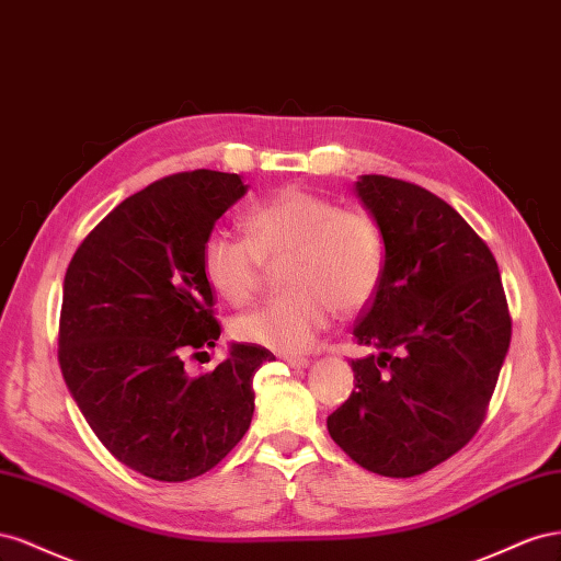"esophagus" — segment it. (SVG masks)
<instances>
[{"instance_id": "esophagus-1", "label": "esophagus", "mask_w": 561, "mask_h": 561, "mask_svg": "<svg viewBox=\"0 0 561 561\" xmlns=\"http://www.w3.org/2000/svg\"><path fill=\"white\" fill-rule=\"evenodd\" d=\"M282 362L294 366V369H306V366H310V359L308 357H300V355H284Z\"/></svg>"}]
</instances>
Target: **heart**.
<instances>
[{
	"label": "heart",
	"mask_w": 561,
	"mask_h": 561,
	"mask_svg": "<svg viewBox=\"0 0 561 561\" xmlns=\"http://www.w3.org/2000/svg\"><path fill=\"white\" fill-rule=\"evenodd\" d=\"M249 239L216 232L202 249V275L211 291L232 306L255 294L263 263L282 265L286 296L239 314V341L275 352L308 350L333 308L350 314L376 296L386 247L371 216L302 187H284L247 214Z\"/></svg>",
	"instance_id": "1"
}]
</instances>
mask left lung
Returning a JSON list of instances; mask_svg holds the SVG:
<instances>
[{
    "label": "left lung",
    "mask_w": 561,
    "mask_h": 561,
    "mask_svg": "<svg viewBox=\"0 0 561 561\" xmlns=\"http://www.w3.org/2000/svg\"><path fill=\"white\" fill-rule=\"evenodd\" d=\"M355 192L382 234L386 267L355 339V390L331 439L382 477H415L466 446L484 421L510 347L499 263L449 204L388 175Z\"/></svg>",
    "instance_id": "obj_1"
}]
</instances>
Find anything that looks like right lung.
<instances>
[{"label":"right lung","instance_id":"add662e5","mask_svg":"<svg viewBox=\"0 0 561 561\" xmlns=\"http://www.w3.org/2000/svg\"><path fill=\"white\" fill-rule=\"evenodd\" d=\"M247 190L237 173L167 175L89 232L62 282L66 386L105 449L157 482L199 477L234 449L253 419V376L275 359L232 343L209 374L192 378L183 362L216 347L202 249Z\"/></svg>","mask_w":561,"mask_h":561}]
</instances>
